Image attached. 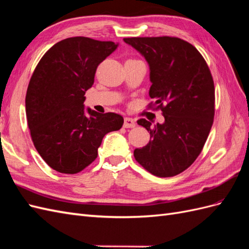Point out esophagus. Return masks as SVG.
I'll use <instances>...</instances> for the list:
<instances>
[{"instance_id":"esophagus-1","label":"esophagus","mask_w":249,"mask_h":249,"mask_svg":"<svg viewBox=\"0 0 249 249\" xmlns=\"http://www.w3.org/2000/svg\"><path fill=\"white\" fill-rule=\"evenodd\" d=\"M136 126V121L131 118L124 119V127L125 128H133Z\"/></svg>"}]
</instances>
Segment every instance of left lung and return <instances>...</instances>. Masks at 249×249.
Returning <instances> with one entry per match:
<instances>
[{
	"label": "left lung",
	"instance_id": "obj_1",
	"mask_svg": "<svg viewBox=\"0 0 249 249\" xmlns=\"http://www.w3.org/2000/svg\"><path fill=\"white\" fill-rule=\"evenodd\" d=\"M149 65V97L164 123L140 119L149 143L133 151L136 160L157 177L181 174L201 154L214 116V85L207 64L195 46L171 36L126 37Z\"/></svg>",
	"mask_w": 249,
	"mask_h": 249
}]
</instances>
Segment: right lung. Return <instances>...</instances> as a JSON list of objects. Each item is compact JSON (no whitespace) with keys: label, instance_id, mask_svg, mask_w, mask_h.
I'll return each mask as SVG.
<instances>
[{"label":"right lung","instance_id":"right-lung-1","mask_svg":"<svg viewBox=\"0 0 249 249\" xmlns=\"http://www.w3.org/2000/svg\"><path fill=\"white\" fill-rule=\"evenodd\" d=\"M119 44L85 36L62 40L43 55L27 88L26 118L35 147L53 169L73 175L91 164L106 133L124 119L85 108L97 67Z\"/></svg>","mask_w":249,"mask_h":249}]
</instances>
